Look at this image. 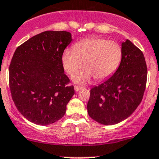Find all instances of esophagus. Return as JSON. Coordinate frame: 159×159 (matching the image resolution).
Segmentation results:
<instances>
[{"label":"esophagus","instance_id":"34e87169","mask_svg":"<svg viewBox=\"0 0 159 159\" xmlns=\"http://www.w3.org/2000/svg\"><path fill=\"white\" fill-rule=\"evenodd\" d=\"M82 88H83L81 86H75V91H78V90H80Z\"/></svg>","mask_w":159,"mask_h":159}]
</instances>
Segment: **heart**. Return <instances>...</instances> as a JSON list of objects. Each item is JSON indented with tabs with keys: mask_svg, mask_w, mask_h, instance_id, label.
I'll return each instance as SVG.
<instances>
[{
	"mask_svg": "<svg viewBox=\"0 0 159 159\" xmlns=\"http://www.w3.org/2000/svg\"><path fill=\"white\" fill-rule=\"evenodd\" d=\"M122 54L121 46L116 41L91 37L78 41L74 49L65 50L62 62L66 72L71 75L81 68L84 61L85 68L76 72L72 80L78 84H86L93 76L102 81L112 75L119 67Z\"/></svg>",
	"mask_w": 159,
	"mask_h": 159,
	"instance_id": "heart-1",
	"label": "heart"
}]
</instances>
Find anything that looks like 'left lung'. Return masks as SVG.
Wrapping results in <instances>:
<instances>
[{
  "label": "left lung",
  "instance_id": "obj_1",
  "mask_svg": "<svg viewBox=\"0 0 159 159\" xmlns=\"http://www.w3.org/2000/svg\"><path fill=\"white\" fill-rule=\"evenodd\" d=\"M122 60L112 76L90 90L88 115L105 125L131 116L142 101L147 80L143 53L129 40L121 43Z\"/></svg>",
  "mask_w": 159,
  "mask_h": 159
}]
</instances>
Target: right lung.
Instances as JSON below:
<instances>
[{
  "label": "right lung",
  "instance_id": "obj_1",
  "mask_svg": "<svg viewBox=\"0 0 159 159\" xmlns=\"http://www.w3.org/2000/svg\"><path fill=\"white\" fill-rule=\"evenodd\" d=\"M72 41L65 31H46L16 48L9 68L12 98L19 111L36 125L62 118L75 93L64 73L62 57Z\"/></svg>",
  "mask_w": 159,
  "mask_h": 159
}]
</instances>
